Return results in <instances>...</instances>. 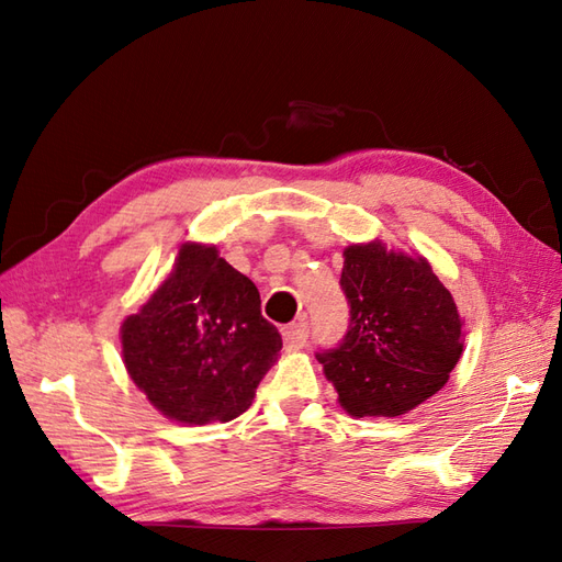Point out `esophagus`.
I'll list each match as a JSON object with an SVG mask.
<instances>
[{
  "label": "esophagus",
  "mask_w": 562,
  "mask_h": 562,
  "mask_svg": "<svg viewBox=\"0 0 562 562\" xmlns=\"http://www.w3.org/2000/svg\"><path fill=\"white\" fill-rule=\"evenodd\" d=\"M307 336H310V328L305 322H297L283 328V344L289 350H297L307 344Z\"/></svg>",
  "instance_id": "1"
}]
</instances>
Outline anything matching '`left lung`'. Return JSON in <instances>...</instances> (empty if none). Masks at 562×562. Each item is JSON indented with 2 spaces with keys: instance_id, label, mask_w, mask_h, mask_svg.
<instances>
[{
  "instance_id": "8db88e82",
  "label": "left lung",
  "mask_w": 562,
  "mask_h": 562,
  "mask_svg": "<svg viewBox=\"0 0 562 562\" xmlns=\"http://www.w3.org/2000/svg\"><path fill=\"white\" fill-rule=\"evenodd\" d=\"M340 289L350 305L344 340L317 352L352 417H398L441 391L462 355L453 295L424 257L384 243L348 245Z\"/></svg>"
}]
</instances>
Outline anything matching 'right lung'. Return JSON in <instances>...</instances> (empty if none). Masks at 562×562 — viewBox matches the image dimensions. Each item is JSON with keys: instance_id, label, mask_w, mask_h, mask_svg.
Returning a JSON list of instances; mask_svg holds the SVG:
<instances>
[{"instance_id": "right-lung-1", "label": "right lung", "mask_w": 562, "mask_h": 562, "mask_svg": "<svg viewBox=\"0 0 562 562\" xmlns=\"http://www.w3.org/2000/svg\"><path fill=\"white\" fill-rule=\"evenodd\" d=\"M259 305L257 285L214 245L183 243L167 281L121 326L133 384L173 422L236 419L281 350Z\"/></svg>"}]
</instances>
